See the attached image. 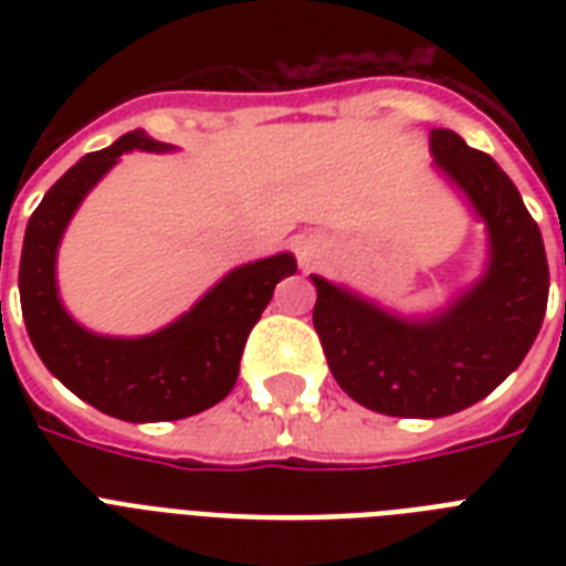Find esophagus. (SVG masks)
Masks as SVG:
<instances>
[{"label": "esophagus", "mask_w": 566, "mask_h": 566, "mask_svg": "<svg viewBox=\"0 0 566 566\" xmlns=\"http://www.w3.org/2000/svg\"><path fill=\"white\" fill-rule=\"evenodd\" d=\"M326 240L319 238H305L300 243V264L302 266H314L326 258Z\"/></svg>", "instance_id": "34e87169"}]
</instances>
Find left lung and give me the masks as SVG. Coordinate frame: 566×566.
Segmentation results:
<instances>
[{"instance_id": "1", "label": "left lung", "mask_w": 566, "mask_h": 566, "mask_svg": "<svg viewBox=\"0 0 566 566\" xmlns=\"http://www.w3.org/2000/svg\"><path fill=\"white\" fill-rule=\"evenodd\" d=\"M429 153L484 222L482 275L422 317L311 275L314 328L337 385L370 411L420 420L464 411L496 390L535 344L549 300L544 238L500 164L449 128H431Z\"/></svg>"}]
</instances>
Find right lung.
Listing matches in <instances>:
<instances>
[{
  "mask_svg": "<svg viewBox=\"0 0 566 566\" xmlns=\"http://www.w3.org/2000/svg\"><path fill=\"white\" fill-rule=\"evenodd\" d=\"M172 153L176 146L128 132L84 155L49 188L25 226L20 258L22 319L46 370L108 417L126 422L185 420L231 394L240 355L275 284L296 273L291 252L258 258L222 275L211 291L153 335H96L70 317L57 293V247L66 226L123 153Z\"/></svg>",
  "mask_w": 566,
  "mask_h": 566,
  "instance_id": "right-lung-1",
  "label": "right lung"
}]
</instances>
